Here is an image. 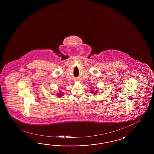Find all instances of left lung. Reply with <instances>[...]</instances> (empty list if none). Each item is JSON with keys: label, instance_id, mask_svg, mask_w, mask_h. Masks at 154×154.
Instances as JSON below:
<instances>
[{"label": "left lung", "instance_id": "1", "mask_svg": "<svg viewBox=\"0 0 154 154\" xmlns=\"http://www.w3.org/2000/svg\"><path fill=\"white\" fill-rule=\"evenodd\" d=\"M98 91H97V90H96V91H94V90H91V92L92 94H94V95H96V93L97 92H98Z\"/></svg>", "mask_w": 154, "mask_h": 154}]
</instances>
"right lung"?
I'll use <instances>...</instances> for the list:
<instances>
[{
    "instance_id": "obj_1",
    "label": "right lung",
    "mask_w": 154,
    "mask_h": 154,
    "mask_svg": "<svg viewBox=\"0 0 154 154\" xmlns=\"http://www.w3.org/2000/svg\"><path fill=\"white\" fill-rule=\"evenodd\" d=\"M56 94H57L56 95L58 96V97H61L62 96H63L64 94H63V92H59L58 93H57Z\"/></svg>"
}]
</instances>
